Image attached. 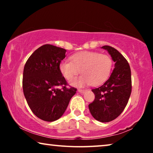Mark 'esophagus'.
<instances>
[{"label": "esophagus", "instance_id": "1", "mask_svg": "<svg viewBox=\"0 0 153 153\" xmlns=\"http://www.w3.org/2000/svg\"><path fill=\"white\" fill-rule=\"evenodd\" d=\"M78 91L79 92V93H84L85 91H86V90H84V89H79Z\"/></svg>", "mask_w": 153, "mask_h": 153}]
</instances>
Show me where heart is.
<instances>
[{"mask_svg": "<svg viewBox=\"0 0 153 153\" xmlns=\"http://www.w3.org/2000/svg\"><path fill=\"white\" fill-rule=\"evenodd\" d=\"M70 59L71 61L61 62L60 70L69 81H72L81 71L82 75L72 82L75 86L82 87L88 84L99 85L108 78L111 72L113 60L106 54L83 51L72 56Z\"/></svg>", "mask_w": 153, "mask_h": 153, "instance_id": "heart-1", "label": "heart"}]
</instances>
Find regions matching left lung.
I'll return each mask as SVG.
<instances>
[{
  "instance_id": "1",
  "label": "left lung",
  "mask_w": 153,
  "mask_h": 153,
  "mask_svg": "<svg viewBox=\"0 0 153 153\" xmlns=\"http://www.w3.org/2000/svg\"><path fill=\"white\" fill-rule=\"evenodd\" d=\"M115 62V68L109 79L101 86L92 90L95 100L88 105L90 112L102 123L114 120L121 114L131 93V77L129 65L118 50L103 46Z\"/></svg>"
}]
</instances>
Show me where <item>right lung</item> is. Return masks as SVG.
Listing matches in <instances>:
<instances>
[{
    "label": "right lung",
    "instance_id": "obj_1",
    "mask_svg": "<svg viewBox=\"0 0 153 153\" xmlns=\"http://www.w3.org/2000/svg\"><path fill=\"white\" fill-rule=\"evenodd\" d=\"M65 52L62 48L45 45L33 52L24 66L22 84L25 98L33 114L47 122L63 115L76 92L74 87H67L68 83L60 70Z\"/></svg>",
    "mask_w": 153,
    "mask_h": 153
}]
</instances>
